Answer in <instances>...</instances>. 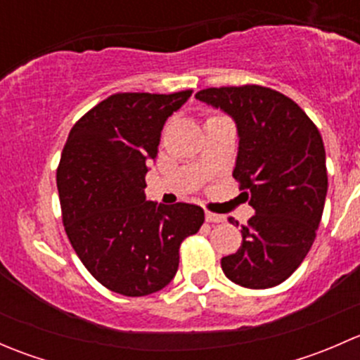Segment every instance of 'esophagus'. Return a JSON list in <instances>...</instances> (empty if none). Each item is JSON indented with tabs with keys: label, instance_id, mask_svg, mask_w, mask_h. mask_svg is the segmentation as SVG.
<instances>
[{
	"label": "esophagus",
	"instance_id": "1",
	"mask_svg": "<svg viewBox=\"0 0 360 360\" xmlns=\"http://www.w3.org/2000/svg\"><path fill=\"white\" fill-rule=\"evenodd\" d=\"M224 217L219 216V214H212V212H205V221L207 223H221Z\"/></svg>",
	"mask_w": 360,
	"mask_h": 360
}]
</instances>
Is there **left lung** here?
Here are the masks:
<instances>
[{"label": "left lung", "mask_w": 360, "mask_h": 360, "mask_svg": "<svg viewBox=\"0 0 360 360\" xmlns=\"http://www.w3.org/2000/svg\"><path fill=\"white\" fill-rule=\"evenodd\" d=\"M195 97L237 125L233 177L256 212L242 226V245L221 259V268L242 288L282 284L310 250L324 210L321 132L294 101L266 86L205 89Z\"/></svg>", "instance_id": "obj_1"}]
</instances>
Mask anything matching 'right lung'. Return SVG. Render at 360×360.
<instances>
[{"instance_id": "right-lung-1", "label": "right lung", "mask_w": 360, "mask_h": 360, "mask_svg": "<svg viewBox=\"0 0 360 360\" xmlns=\"http://www.w3.org/2000/svg\"><path fill=\"white\" fill-rule=\"evenodd\" d=\"M191 94H115L68 136L57 169L64 228L86 270L112 292L148 296L170 284L181 242L203 223L202 207L144 193L163 125Z\"/></svg>"}]
</instances>
